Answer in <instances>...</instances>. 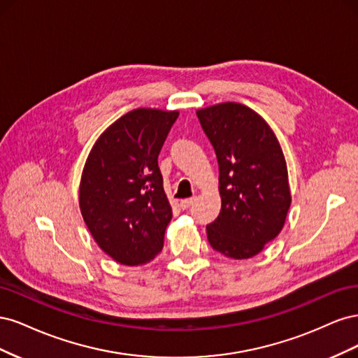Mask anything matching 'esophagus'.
Listing matches in <instances>:
<instances>
[{
  "label": "esophagus",
  "instance_id": "esophagus-1",
  "mask_svg": "<svg viewBox=\"0 0 358 358\" xmlns=\"http://www.w3.org/2000/svg\"><path fill=\"white\" fill-rule=\"evenodd\" d=\"M194 201H196V197H191V199H185V200H182L180 201V208L185 210V209H189L191 206L194 204Z\"/></svg>",
  "mask_w": 358,
  "mask_h": 358
}]
</instances>
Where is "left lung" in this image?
<instances>
[{"mask_svg":"<svg viewBox=\"0 0 358 358\" xmlns=\"http://www.w3.org/2000/svg\"><path fill=\"white\" fill-rule=\"evenodd\" d=\"M220 166L221 212L206 227L222 255L245 259L282 230L291 204L288 171L272 128L248 106L221 103L197 110Z\"/></svg>","mask_w":358,"mask_h":358,"instance_id":"8db88e82","label":"left lung"}]
</instances>
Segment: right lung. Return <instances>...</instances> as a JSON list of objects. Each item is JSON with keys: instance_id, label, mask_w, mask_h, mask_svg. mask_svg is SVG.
<instances>
[{"instance_id": "obj_1", "label": "right lung", "mask_w": 358, "mask_h": 358, "mask_svg": "<svg viewBox=\"0 0 358 358\" xmlns=\"http://www.w3.org/2000/svg\"><path fill=\"white\" fill-rule=\"evenodd\" d=\"M179 112L136 109L96 140L85 162L79 204L94 241L115 262L138 266L164 245L171 208L158 155Z\"/></svg>"}]
</instances>
